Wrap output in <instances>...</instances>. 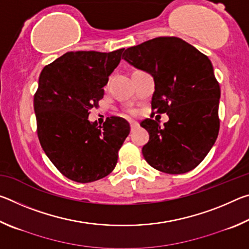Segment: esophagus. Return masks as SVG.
Returning <instances> with one entry per match:
<instances>
[{"label": "esophagus", "mask_w": 249, "mask_h": 249, "mask_svg": "<svg viewBox=\"0 0 249 249\" xmlns=\"http://www.w3.org/2000/svg\"><path fill=\"white\" fill-rule=\"evenodd\" d=\"M129 125H130V128L134 129V128L137 127L138 123H137V122H129Z\"/></svg>", "instance_id": "34e87169"}]
</instances>
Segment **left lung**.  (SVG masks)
Masks as SVG:
<instances>
[{"label":"left lung","mask_w":249,"mask_h":249,"mask_svg":"<svg viewBox=\"0 0 249 249\" xmlns=\"http://www.w3.org/2000/svg\"><path fill=\"white\" fill-rule=\"evenodd\" d=\"M123 57L154 77L151 109L167 113L160 126L146 119L149 133L142 156L149 165L171 175L185 174L199 165L215 142L220 119V84L204 53L178 37H157L125 50Z\"/></svg>","instance_id":"8db88e82"}]
</instances>
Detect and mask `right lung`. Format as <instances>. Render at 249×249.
Segmentation results:
<instances>
[{
  "label": "right lung",
  "instance_id": "obj_1",
  "mask_svg": "<svg viewBox=\"0 0 249 249\" xmlns=\"http://www.w3.org/2000/svg\"><path fill=\"white\" fill-rule=\"evenodd\" d=\"M123 52H69L39 75L34 95L39 142L54 167L75 182H93L111 174L129 134L122 117H107L102 126L88 120Z\"/></svg>",
  "mask_w": 249,
  "mask_h": 249
}]
</instances>
